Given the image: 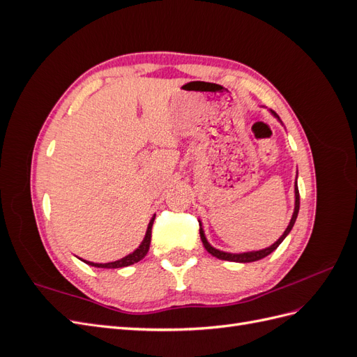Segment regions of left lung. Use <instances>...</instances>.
<instances>
[{"instance_id": "8db88e82", "label": "left lung", "mask_w": 357, "mask_h": 357, "mask_svg": "<svg viewBox=\"0 0 357 357\" xmlns=\"http://www.w3.org/2000/svg\"><path fill=\"white\" fill-rule=\"evenodd\" d=\"M271 112V114L274 117H277L280 121V117L275 112L269 110ZM282 122V121H280ZM298 213H299V190H298V183L295 181V210H294V214H291V219L289 222V226L286 228V231L283 232V235L280 236V238L273 244L269 245L266 248H262V250H256V252H244V253H228V252H222L219 250V248H214L208 241L207 238H205V234H204V229L202 226L199 223V235H201V240H202V244L205 247V250H207L210 255H213L214 257L218 259H222V261H231V262H241V264H247V262H255V261H261V259L266 257L269 253H273L275 248L283 243V240L286 238V236L289 235V232L291 231V228H294V225L296 222V218H298Z\"/></svg>"}]
</instances>
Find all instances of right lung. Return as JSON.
Wrapping results in <instances>:
<instances>
[{"mask_svg": "<svg viewBox=\"0 0 357 357\" xmlns=\"http://www.w3.org/2000/svg\"><path fill=\"white\" fill-rule=\"evenodd\" d=\"M153 222H155V215L149 222L147 231H146V235H144V240L142 241V244H139L135 248V250L132 253H129L128 256L119 259V261L109 262V264H93V262H89V261H83V259H82V261L84 264H88L91 266H96V268H123V266H129V265L139 262L147 255V252H149L150 241H152V226H153Z\"/></svg>", "mask_w": 357, "mask_h": 357, "instance_id": "right-lung-1", "label": "right lung"}]
</instances>
